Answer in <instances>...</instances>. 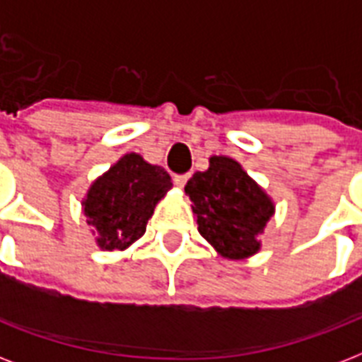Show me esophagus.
Returning <instances> with one entry per match:
<instances>
[{
  "instance_id": "esophagus-1",
  "label": "esophagus",
  "mask_w": 362,
  "mask_h": 362,
  "mask_svg": "<svg viewBox=\"0 0 362 362\" xmlns=\"http://www.w3.org/2000/svg\"><path fill=\"white\" fill-rule=\"evenodd\" d=\"M187 180H189V175H176L175 176V184L178 187H186Z\"/></svg>"
}]
</instances>
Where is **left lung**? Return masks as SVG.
I'll return each mask as SVG.
<instances>
[{"label":"left lung","instance_id":"8db88e82","mask_svg":"<svg viewBox=\"0 0 362 362\" xmlns=\"http://www.w3.org/2000/svg\"><path fill=\"white\" fill-rule=\"evenodd\" d=\"M186 193L201 237L220 257L244 261L261 250L276 204L237 159L210 156L209 169L192 176Z\"/></svg>","mask_w":362,"mask_h":362}]
</instances>
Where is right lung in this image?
<instances>
[{"label": "right lung", "instance_id": "add662e5", "mask_svg": "<svg viewBox=\"0 0 362 362\" xmlns=\"http://www.w3.org/2000/svg\"><path fill=\"white\" fill-rule=\"evenodd\" d=\"M170 187L163 167L148 163L141 153H124L90 184L82 199V212L98 233L95 244L103 252H124L135 244Z\"/></svg>", "mask_w": 362, "mask_h": 362}]
</instances>
